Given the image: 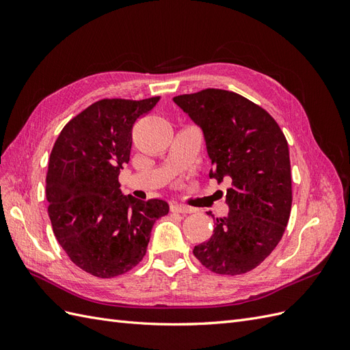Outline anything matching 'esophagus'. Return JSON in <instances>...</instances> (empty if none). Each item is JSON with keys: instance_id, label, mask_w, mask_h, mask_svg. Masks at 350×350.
Instances as JSON below:
<instances>
[{"instance_id": "esophagus-1", "label": "esophagus", "mask_w": 350, "mask_h": 350, "mask_svg": "<svg viewBox=\"0 0 350 350\" xmlns=\"http://www.w3.org/2000/svg\"><path fill=\"white\" fill-rule=\"evenodd\" d=\"M171 211L172 213H181V215H188V213H193V208L188 207L185 204H171Z\"/></svg>"}]
</instances>
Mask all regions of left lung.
<instances>
[{"label":"left lung","instance_id":"obj_1","mask_svg":"<svg viewBox=\"0 0 350 350\" xmlns=\"http://www.w3.org/2000/svg\"><path fill=\"white\" fill-rule=\"evenodd\" d=\"M174 102L204 133L217 184L229 213L216 217L213 235L194 248L196 258L217 274L237 276L266 260L280 242L292 207L289 147L279 124L238 93L204 89ZM210 215V213H208Z\"/></svg>","mask_w":350,"mask_h":350}]
</instances>
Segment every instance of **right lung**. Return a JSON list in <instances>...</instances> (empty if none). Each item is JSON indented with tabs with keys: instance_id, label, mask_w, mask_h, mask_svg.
<instances>
[{
	"instance_id": "1",
	"label": "right lung",
	"mask_w": 350,
	"mask_h": 350,
	"mask_svg": "<svg viewBox=\"0 0 350 350\" xmlns=\"http://www.w3.org/2000/svg\"><path fill=\"white\" fill-rule=\"evenodd\" d=\"M161 96L102 99L70 120L52 147L48 215L59 245L77 267L100 279L134 269L146 256L163 200L124 197L120 169L129 163L133 125Z\"/></svg>"
}]
</instances>
